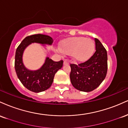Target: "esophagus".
<instances>
[{"instance_id": "esophagus-1", "label": "esophagus", "mask_w": 128, "mask_h": 128, "mask_svg": "<svg viewBox=\"0 0 128 128\" xmlns=\"http://www.w3.org/2000/svg\"><path fill=\"white\" fill-rule=\"evenodd\" d=\"M68 64H69V62L67 61V60H64V65H68Z\"/></svg>"}]
</instances>
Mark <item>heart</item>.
Returning <instances> with one entry per match:
<instances>
[{
  "instance_id": "1",
  "label": "heart",
  "mask_w": 128,
  "mask_h": 128,
  "mask_svg": "<svg viewBox=\"0 0 128 128\" xmlns=\"http://www.w3.org/2000/svg\"><path fill=\"white\" fill-rule=\"evenodd\" d=\"M95 49L94 42L90 38L78 36L67 38L60 43L57 51L70 55L77 62H84L92 56Z\"/></svg>"
}]
</instances>
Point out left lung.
<instances>
[{
    "label": "left lung",
    "mask_w": 128,
    "mask_h": 128,
    "mask_svg": "<svg viewBox=\"0 0 128 128\" xmlns=\"http://www.w3.org/2000/svg\"><path fill=\"white\" fill-rule=\"evenodd\" d=\"M96 51L87 61L78 64H70V78L76 89L90 92L96 89L105 78L108 68L106 50L95 38Z\"/></svg>",
    "instance_id": "obj_1"
}]
</instances>
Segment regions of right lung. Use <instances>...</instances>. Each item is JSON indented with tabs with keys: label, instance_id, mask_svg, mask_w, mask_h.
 I'll use <instances>...</instances> for the list:
<instances>
[{
	"label": "right lung",
	"instance_id": "1",
	"mask_svg": "<svg viewBox=\"0 0 128 128\" xmlns=\"http://www.w3.org/2000/svg\"><path fill=\"white\" fill-rule=\"evenodd\" d=\"M32 42L52 44L53 39L50 36L35 34L26 36L17 48L15 56V70L19 80L27 89L39 92L46 90L51 86L54 76L61 68L63 61L56 62L47 58L42 68L36 71H30L24 67L22 62V55L26 47Z\"/></svg>",
	"mask_w": 128,
	"mask_h": 128
}]
</instances>
